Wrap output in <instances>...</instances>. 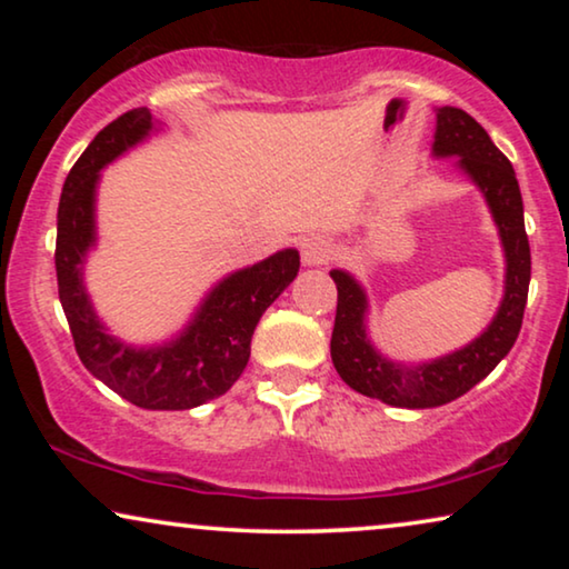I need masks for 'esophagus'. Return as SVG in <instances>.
I'll use <instances>...</instances> for the list:
<instances>
[{
  "label": "esophagus",
  "instance_id": "34e87169",
  "mask_svg": "<svg viewBox=\"0 0 569 569\" xmlns=\"http://www.w3.org/2000/svg\"><path fill=\"white\" fill-rule=\"evenodd\" d=\"M300 251H302V263H306V267H323V263H329V259H331L333 246L329 238L310 236L302 240Z\"/></svg>",
  "mask_w": 569,
  "mask_h": 569
}]
</instances>
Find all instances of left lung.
<instances>
[{"mask_svg": "<svg viewBox=\"0 0 569 569\" xmlns=\"http://www.w3.org/2000/svg\"><path fill=\"white\" fill-rule=\"evenodd\" d=\"M435 154H458V162L485 193L500 228L508 274L505 298L489 329L469 347L419 368L388 362L365 337V292L347 271L333 269L337 282V318L331 331V360L341 380L357 393L401 409H430L471 391L497 368L516 345L531 282V246L523 222V199L510 160L497 150L477 119L461 108H440L435 131Z\"/></svg>", "mask_w": 569, "mask_h": 569, "instance_id": "obj_1", "label": "left lung"}]
</instances>
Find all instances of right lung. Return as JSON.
<instances>
[{"mask_svg":"<svg viewBox=\"0 0 569 569\" xmlns=\"http://www.w3.org/2000/svg\"><path fill=\"white\" fill-rule=\"evenodd\" d=\"M152 129L147 108H131L108 123L69 170L57 220V282L74 349L92 376L142 409H193L222 396L246 370L256 323L298 277L295 248L240 269L212 290L189 329L154 349H131L103 331L82 287V263L96 243L98 170Z\"/></svg>","mask_w":569,"mask_h":569,"instance_id":"1","label":"right lung"}]
</instances>
